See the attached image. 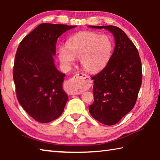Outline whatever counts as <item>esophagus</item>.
I'll return each instance as SVG.
<instances>
[{
  "mask_svg": "<svg viewBox=\"0 0 160 160\" xmlns=\"http://www.w3.org/2000/svg\"><path fill=\"white\" fill-rule=\"evenodd\" d=\"M87 78H88L87 76L84 74H82H82H77V76H74V77L71 78V79L69 81L70 87L72 88V90H74V88L77 87V86L84 84L86 82H87V79H86ZM72 93V94H78L80 93L78 91H74Z\"/></svg>",
  "mask_w": 160,
  "mask_h": 160,
  "instance_id": "1",
  "label": "esophagus"
}]
</instances>
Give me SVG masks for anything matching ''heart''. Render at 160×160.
<instances>
[{"label": "heart", "mask_w": 160, "mask_h": 160, "mask_svg": "<svg viewBox=\"0 0 160 160\" xmlns=\"http://www.w3.org/2000/svg\"><path fill=\"white\" fill-rule=\"evenodd\" d=\"M112 49V41L109 36L87 32L73 36L67 42V48L60 46L58 52L64 65H71L74 58H78L83 69L96 72L107 64Z\"/></svg>", "instance_id": "obj_1"}]
</instances>
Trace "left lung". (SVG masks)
I'll return each mask as SVG.
<instances>
[{"mask_svg": "<svg viewBox=\"0 0 160 160\" xmlns=\"http://www.w3.org/2000/svg\"><path fill=\"white\" fill-rule=\"evenodd\" d=\"M112 33L115 47L107 65L93 80L94 102L89 112L103 124H116L136 104L142 83V65L138 50L127 34L114 26H89Z\"/></svg>", "mask_w": 160, "mask_h": 160, "instance_id": "8db88e82", "label": "left lung"}]
</instances>
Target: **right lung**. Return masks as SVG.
<instances>
[{"label":"right lung","mask_w":160,"mask_h":160,"mask_svg":"<svg viewBox=\"0 0 160 160\" xmlns=\"http://www.w3.org/2000/svg\"><path fill=\"white\" fill-rule=\"evenodd\" d=\"M74 27L41 24L17 50L13 67L17 98L28 114L40 123L58 118L68 100L62 88L65 74L55 67L53 56L58 38Z\"/></svg>","instance_id":"1"}]
</instances>
